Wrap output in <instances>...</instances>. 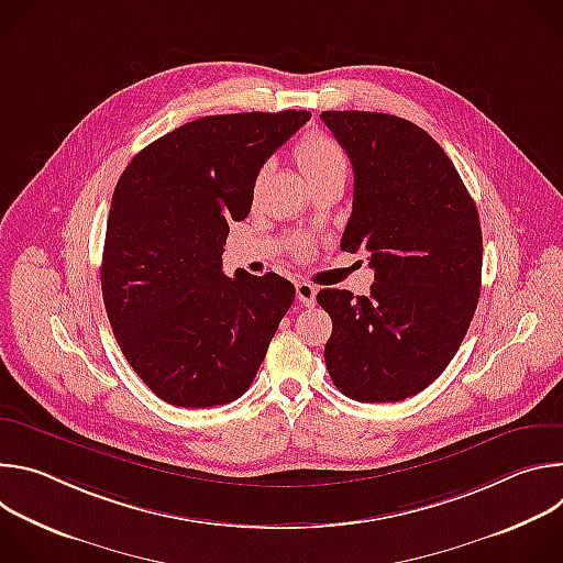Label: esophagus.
<instances>
[{
  "mask_svg": "<svg viewBox=\"0 0 563 563\" xmlns=\"http://www.w3.org/2000/svg\"><path fill=\"white\" fill-rule=\"evenodd\" d=\"M316 287L309 283H296V298L305 305V307H313L316 305Z\"/></svg>",
  "mask_w": 563,
  "mask_h": 563,
  "instance_id": "34e87169",
  "label": "esophagus"
}]
</instances>
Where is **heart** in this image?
I'll return each instance as SVG.
<instances>
[{
	"instance_id": "b5f03b06",
	"label": "heart",
	"mask_w": 563,
	"mask_h": 563,
	"mask_svg": "<svg viewBox=\"0 0 563 563\" xmlns=\"http://www.w3.org/2000/svg\"><path fill=\"white\" fill-rule=\"evenodd\" d=\"M296 163L305 174V178L309 180V185L334 172L347 169L343 148L332 137L320 135V133H311L302 137V142L296 146ZM298 252L307 254V245H300Z\"/></svg>"
}]
</instances>
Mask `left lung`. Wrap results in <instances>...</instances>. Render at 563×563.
Returning <instances> with one entry per match:
<instances>
[{"mask_svg": "<svg viewBox=\"0 0 563 563\" xmlns=\"http://www.w3.org/2000/svg\"><path fill=\"white\" fill-rule=\"evenodd\" d=\"M354 169L341 250L365 252L369 296L320 289L332 318L325 365L361 404L426 389L456 354L481 291L484 238L474 200L445 151L410 120L320 113Z\"/></svg>", "mask_w": 563, "mask_h": 563, "instance_id": "obj_1", "label": "left lung"}]
</instances>
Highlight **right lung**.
<instances>
[{
  "mask_svg": "<svg viewBox=\"0 0 563 563\" xmlns=\"http://www.w3.org/2000/svg\"><path fill=\"white\" fill-rule=\"evenodd\" d=\"M309 111L187 122L144 146L120 176L102 254V296L135 374L178 408L243 396L294 302L278 274H222L231 220H245L267 157Z\"/></svg>",
  "mask_w": 563,
  "mask_h": 563,
  "instance_id": "right-lung-1",
  "label": "right lung"
}]
</instances>
